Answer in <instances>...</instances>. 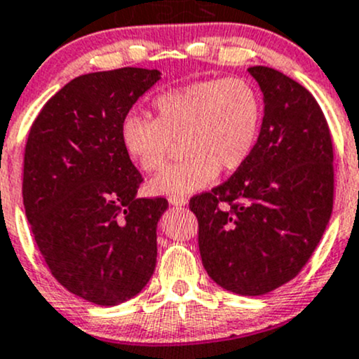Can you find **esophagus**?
Segmentation results:
<instances>
[{"mask_svg":"<svg viewBox=\"0 0 359 359\" xmlns=\"http://www.w3.org/2000/svg\"><path fill=\"white\" fill-rule=\"evenodd\" d=\"M169 203L172 205V207H184V205L188 203L187 198H169Z\"/></svg>","mask_w":359,"mask_h":359,"instance_id":"34e87169","label":"esophagus"}]
</instances>
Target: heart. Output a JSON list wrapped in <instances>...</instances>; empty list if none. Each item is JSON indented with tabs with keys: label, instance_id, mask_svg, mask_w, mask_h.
Instances as JSON below:
<instances>
[{
	"label": "heart",
	"instance_id": "b5f03b06",
	"mask_svg": "<svg viewBox=\"0 0 359 359\" xmlns=\"http://www.w3.org/2000/svg\"><path fill=\"white\" fill-rule=\"evenodd\" d=\"M156 118L128 114L120 123L126 154L144 171H159L175 140L183 139L187 159L149 183L154 195L184 198L219 176L248 163L263 122L259 93L244 79H208L161 93Z\"/></svg>",
	"mask_w": 359,
	"mask_h": 359
}]
</instances>
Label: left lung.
Masks as SVG:
<instances>
[{"label":"left lung","instance_id":"left-lung-1","mask_svg":"<svg viewBox=\"0 0 359 359\" xmlns=\"http://www.w3.org/2000/svg\"><path fill=\"white\" fill-rule=\"evenodd\" d=\"M264 116L248 163L190 200L203 268L219 287L264 295L295 278L332 213V140L319 103L266 66L249 67Z\"/></svg>","mask_w":359,"mask_h":359}]
</instances>
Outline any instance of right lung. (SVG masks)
<instances>
[{"label": "right lung", "mask_w": 359, "mask_h": 359, "mask_svg": "<svg viewBox=\"0 0 359 359\" xmlns=\"http://www.w3.org/2000/svg\"><path fill=\"white\" fill-rule=\"evenodd\" d=\"M158 69L83 74L43 104L27 139L23 205L55 280L91 304L118 305L147 285L166 198H137L142 176L120 123Z\"/></svg>", "instance_id": "1"}]
</instances>
